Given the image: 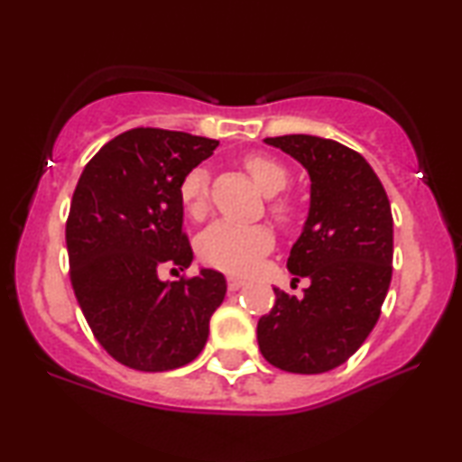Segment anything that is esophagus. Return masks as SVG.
<instances>
[{
  "label": "esophagus",
  "mask_w": 462,
  "mask_h": 462,
  "mask_svg": "<svg viewBox=\"0 0 462 462\" xmlns=\"http://www.w3.org/2000/svg\"><path fill=\"white\" fill-rule=\"evenodd\" d=\"M226 286H229V290H239L245 286V280H242V277L237 275H229L226 277Z\"/></svg>",
  "instance_id": "1"
}]
</instances>
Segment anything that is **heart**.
<instances>
[{
    "mask_svg": "<svg viewBox=\"0 0 462 462\" xmlns=\"http://www.w3.org/2000/svg\"><path fill=\"white\" fill-rule=\"evenodd\" d=\"M248 174L264 195H277L288 185V170L267 155H250L244 162ZM180 201L189 217L201 218L208 208V172L195 168L180 182ZM275 214L286 217L283 201L273 204ZM273 248V231L264 225H239L217 220L199 236L198 250L204 263L229 273H245Z\"/></svg>",
    "mask_w": 462,
    "mask_h": 462,
    "instance_id": "b5f03b06",
    "label": "heart"
}]
</instances>
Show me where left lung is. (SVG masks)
<instances>
[{
    "instance_id": "left-lung-1",
    "label": "left lung",
    "mask_w": 462,
    "mask_h": 462,
    "mask_svg": "<svg viewBox=\"0 0 462 462\" xmlns=\"http://www.w3.org/2000/svg\"><path fill=\"white\" fill-rule=\"evenodd\" d=\"M307 170L309 212L288 258L307 277L302 299L273 288L275 307L258 319L263 357L294 374L345 364L376 326L391 283L393 217L387 193L356 151L311 134L264 138Z\"/></svg>"
}]
</instances>
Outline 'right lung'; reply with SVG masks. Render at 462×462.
I'll return each mask as SVG.
<instances>
[{
    "label": "right lung",
    "instance_id": "add662e5",
    "mask_svg": "<svg viewBox=\"0 0 462 462\" xmlns=\"http://www.w3.org/2000/svg\"><path fill=\"white\" fill-rule=\"evenodd\" d=\"M217 147L185 132L134 128L106 143L75 187L67 220L75 296L98 343L128 368L191 364L225 300V275L214 269L160 280L163 267L193 263L180 182Z\"/></svg>",
    "mask_w": 462,
    "mask_h": 462
}]
</instances>
